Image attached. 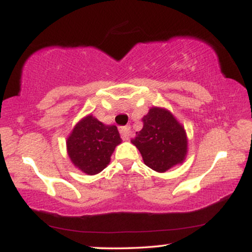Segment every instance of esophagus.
<instances>
[{
    "label": "esophagus",
    "mask_w": 252,
    "mask_h": 252,
    "mask_svg": "<svg viewBox=\"0 0 252 252\" xmlns=\"http://www.w3.org/2000/svg\"><path fill=\"white\" fill-rule=\"evenodd\" d=\"M120 132L123 140H130V136H131V129H130V126H122V128L120 129Z\"/></svg>",
    "instance_id": "1"
}]
</instances>
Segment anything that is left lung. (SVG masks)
Segmentation results:
<instances>
[{
	"instance_id": "8db88e82",
	"label": "left lung",
	"mask_w": 252,
	"mask_h": 252,
	"mask_svg": "<svg viewBox=\"0 0 252 252\" xmlns=\"http://www.w3.org/2000/svg\"><path fill=\"white\" fill-rule=\"evenodd\" d=\"M142 121L143 128L136 132L131 143L140 150L144 164L164 173L184 162L189 140L184 126L174 115L164 108L153 106Z\"/></svg>"
}]
</instances>
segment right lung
<instances>
[{"mask_svg": "<svg viewBox=\"0 0 252 252\" xmlns=\"http://www.w3.org/2000/svg\"><path fill=\"white\" fill-rule=\"evenodd\" d=\"M122 142L116 126H106L92 116L83 117L66 140L67 155L73 166L88 175L100 173Z\"/></svg>", "mask_w": 252, "mask_h": 252, "instance_id": "1", "label": "right lung"}]
</instances>
